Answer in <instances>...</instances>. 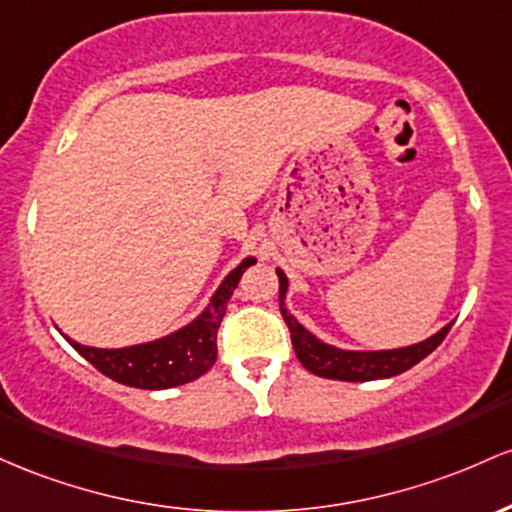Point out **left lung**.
Segmentation results:
<instances>
[{
    "mask_svg": "<svg viewBox=\"0 0 512 512\" xmlns=\"http://www.w3.org/2000/svg\"><path fill=\"white\" fill-rule=\"evenodd\" d=\"M280 280V314H283L287 329H290L292 348H295L300 363L307 367L312 375L329 377V380L341 382H370V380H384V377H394L406 372L409 367L421 363L426 355L433 353L440 346L442 338L447 336L452 324L440 329L435 336L426 338V341L416 343L409 348H396V350H341L321 343L317 336H312L304 326L292 317L285 309V292H287V278L278 268Z\"/></svg>",
    "mask_w": 512,
    "mask_h": 512,
    "instance_id": "obj_1",
    "label": "left lung"
}]
</instances>
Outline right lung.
Returning <instances> with one entry per match:
<instances>
[{"label": "right lung", "instance_id": "obj_1", "mask_svg": "<svg viewBox=\"0 0 512 512\" xmlns=\"http://www.w3.org/2000/svg\"><path fill=\"white\" fill-rule=\"evenodd\" d=\"M251 263H256V258H244L217 287L208 309L191 324L183 326L181 331L171 333V336L116 350L82 346L72 338H67V341L96 370L120 384H128V387L171 389L198 380L200 375H205L215 365L217 329H220L222 317H225L227 302L232 297L234 287L239 285V278Z\"/></svg>", "mask_w": 512, "mask_h": 512}]
</instances>
